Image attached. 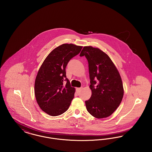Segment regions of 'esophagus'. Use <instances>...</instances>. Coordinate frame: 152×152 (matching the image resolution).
<instances>
[{
    "mask_svg": "<svg viewBox=\"0 0 152 152\" xmlns=\"http://www.w3.org/2000/svg\"><path fill=\"white\" fill-rule=\"evenodd\" d=\"M81 88H76V91L77 92H80V91H81Z\"/></svg>",
    "mask_w": 152,
    "mask_h": 152,
    "instance_id": "1",
    "label": "esophagus"
}]
</instances>
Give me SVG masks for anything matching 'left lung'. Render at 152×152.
<instances>
[{"mask_svg": "<svg viewBox=\"0 0 152 152\" xmlns=\"http://www.w3.org/2000/svg\"><path fill=\"white\" fill-rule=\"evenodd\" d=\"M80 56H85L88 62L92 95L86 101L88 112L97 118L110 116L124 96L120 73L108 55L97 48L84 47Z\"/></svg>", "mask_w": 152, "mask_h": 152, "instance_id": "obj_1", "label": "left lung"}]
</instances>
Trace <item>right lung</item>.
Listing matches in <instances>:
<instances>
[{"mask_svg": "<svg viewBox=\"0 0 152 152\" xmlns=\"http://www.w3.org/2000/svg\"><path fill=\"white\" fill-rule=\"evenodd\" d=\"M82 48L73 44L58 46L45 58L37 72L35 82L36 101L41 109L50 116L60 115L70 106L75 89L66 78L65 68Z\"/></svg>", "mask_w": 152, "mask_h": 152, "instance_id": "obj_1", "label": "right lung"}]
</instances>
